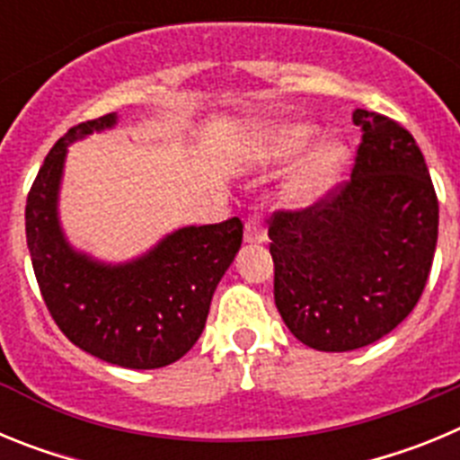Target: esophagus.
Returning <instances> with one entry per match:
<instances>
[{
    "mask_svg": "<svg viewBox=\"0 0 460 460\" xmlns=\"http://www.w3.org/2000/svg\"><path fill=\"white\" fill-rule=\"evenodd\" d=\"M243 242L246 243L267 242V227L262 226L260 218H251V221L243 226Z\"/></svg>",
    "mask_w": 460,
    "mask_h": 460,
    "instance_id": "esophagus-1",
    "label": "esophagus"
}]
</instances>
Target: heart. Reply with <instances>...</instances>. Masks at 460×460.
Listing matches in <instances>:
<instances>
[{"label":"heart","instance_id":"heart-1","mask_svg":"<svg viewBox=\"0 0 460 460\" xmlns=\"http://www.w3.org/2000/svg\"><path fill=\"white\" fill-rule=\"evenodd\" d=\"M318 136V128L304 121H280V124L258 126L249 137L251 152L262 164H290ZM350 164L348 147L339 140L320 142L295 165L283 181L280 198L292 209H308L318 205L329 190L339 184Z\"/></svg>","mask_w":460,"mask_h":460}]
</instances>
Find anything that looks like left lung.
<instances>
[{
  "instance_id": "1",
  "label": "left lung",
  "mask_w": 460,
  "mask_h": 460,
  "mask_svg": "<svg viewBox=\"0 0 460 460\" xmlns=\"http://www.w3.org/2000/svg\"><path fill=\"white\" fill-rule=\"evenodd\" d=\"M352 121L364 136L350 181L270 227L276 308L320 352L357 350L403 323L438 243V198L414 137L368 110Z\"/></svg>"
}]
</instances>
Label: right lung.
I'll list each match as a JSON object with an SVG mask.
<instances>
[{
  "instance_id": "right-lung-1",
  "label": "right lung",
  "mask_w": 460,
  "mask_h": 460,
  "mask_svg": "<svg viewBox=\"0 0 460 460\" xmlns=\"http://www.w3.org/2000/svg\"><path fill=\"white\" fill-rule=\"evenodd\" d=\"M117 121L112 112L57 140L27 198V249L64 336L108 364L149 371L181 359L200 339L214 290L242 246V221L177 227L121 262L75 249L59 217L68 147Z\"/></svg>"
}]
</instances>
